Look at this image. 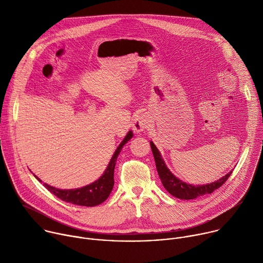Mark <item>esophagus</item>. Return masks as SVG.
<instances>
[{
    "label": "esophagus",
    "instance_id": "esophagus-1",
    "mask_svg": "<svg viewBox=\"0 0 263 263\" xmlns=\"http://www.w3.org/2000/svg\"><path fill=\"white\" fill-rule=\"evenodd\" d=\"M149 124H151V120H149V117L147 114H139L135 117L133 121V130L135 132H141L144 129L148 128Z\"/></svg>",
    "mask_w": 263,
    "mask_h": 263
}]
</instances>
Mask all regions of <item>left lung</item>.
Returning <instances> with one entry per match:
<instances>
[{"mask_svg":"<svg viewBox=\"0 0 263 263\" xmlns=\"http://www.w3.org/2000/svg\"><path fill=\"white\" fill-rule=\"evenodd\" d=\"M151 148L152 152L155 158V163H156V168L159 175V178L164 186V189L174 197L181 199V200H193L198 197H202L207 194L213 193L215 190L219 189V187L228 180V178L231 176L232 171L228 173L227 175H224L222 178L219 180L212 182L210 184H205V185H191L187 184L181 180H179L177 177H175L170 170L166 167L163 159L161 158V155L158 151V148L156 145L151 141Z\"/></svg>","mask_w":263,"mask_h":263,"instance_id":"1","label":"left lung"}]
</instances>
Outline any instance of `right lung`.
<instances>
[{"label":"right lung","mask_w":263,"mask_h":263,"mask_svg":"<svg viewBox=\"0 0 263 263\" xmlns=\"http://www.w3.org/2000/svg\"><path fill=\"white\" fill-rule=\"evenodd\" d=\"M132 136L133 134L130 131L127 134V136L124 138L122 143L119 145V147L117 148V151L114 154V156H112L105 173L96 182L77 190H58L46 183L44 184L45 187L50 193L55 195L60 200L67 203L74 204V205L92 207L103 203L105 200H107L112 189H114V185H115L114 175H115V167H116L118 156L121 153L123 146L132 138Z\"/></svg>","instance_id":"obj_1"}]
</instances>
